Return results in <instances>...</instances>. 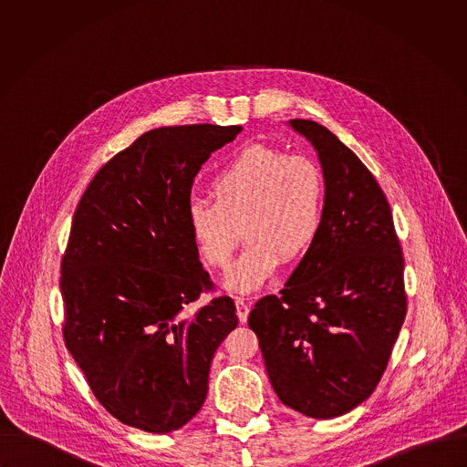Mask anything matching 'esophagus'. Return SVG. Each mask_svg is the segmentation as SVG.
<instances>
[{"mask_svg":"<svg viewBox=\"0 0 467 467\" xmlns=\"http://www.w3.org/2000/svg\"><path fill=\"white\" fill-rule=\"evenodd\" d=\"M235 307H237L239 322H241V324H246V320H248V313H250V309H248L246 302H244L243 298H235Z\"/></svg>","mask_w":467,"mask_h":467,"instance_id":"34e87169","label":"esophagus"}]
</instances>
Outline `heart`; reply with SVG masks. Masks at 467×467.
<instances>
[{
    "label": "heart",
    "instance_id": "heart-1",
    "mask_svg": "<svg viewBox=\"0 0 467 467\" xmlns=\"http://www.w3.org/2000/svg\"><path fill=\"white\" fill-rule=\"evenodd\" d=\"M212 201L187 204V228L204 265L226 267L246 234L248 246L223 280L232 293H255L282 261H298L317 243L326 215V180L306 156L267 145L237 152L208 185Z\"/></svg>",
    "mask_w": 467,
    "mask_h": 467
}]
</instances>
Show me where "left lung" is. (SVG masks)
<instances>
[{"mask_svg":"<svg viewBox=\"0 0 467 467\" xmlns=\"http://www.w3.org/2000/svg\"><path fill=\"white\" fill-rule=\"evenodd\" d=\"M326 180L322 232L280 295L248 317L278 400L339 417L379 383L406 315L404 261L390 204L370 171L327 128L289 120Z\"/></svg>","mask_w":467,"mask_h":467,"instance_id":"left-lung-1","label":"left lung"}]
</instances>
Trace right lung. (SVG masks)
<instances>
[{
  "mask_svg": "<svg viewBox=\"0 0 467 467\" xmlns=\"http://www.w3.org/2000/svg\"><path fill=\"white\" fill-rule=\"evenodd\" d=\"M241 131H147L95 174L75 210L61 265L67 350L100 404L149 433L200 411L212 358L239 322L230 296L185 311L210 287L185 213L201 165Z\"/></svg>",
  "mask_w": 467,
  "mask_h": 467,
  "instance_id": "add662e5",
  "label": "right lung"
}]
</instances>
